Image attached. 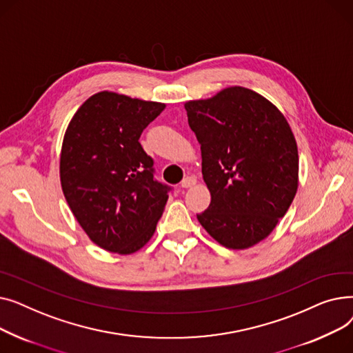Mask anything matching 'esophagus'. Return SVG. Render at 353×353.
Wrapping results in <instances>:
<instances>
[{
  "mask_svg": "<svg viewBox=\"0 0 353 353\" xmlns=\"http://www.w3.org/2000/svg\"><path fill=\"white\" fill-rule=\"evenodd\" d=\"M194 184H196V179H194V177H186V179H184V180L180 183V188L189 189V188L194 186Z\"/></svg>",
  "mask_w": 353,
  "mask_h": 353,
  "instance_id": "esophagus-1",
  "label": "esophagus"
}]
</instances>
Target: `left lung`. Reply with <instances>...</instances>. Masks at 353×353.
<instances>
[{"instance_id":"8db88e82","label":"left lung","mask_w":353,"mask_h":353,"mask_svg":"<svg viewBox=\"0 0 353 353\" xmlns=\"http://www.w3.org/2000/svg\"><path fill=\"white\" fill-rule=\"evenodd\" d=\"M201 148V173L212 194L197 214L220 245L246 249L285 216L298 190L299 157L292 130L270 101L230 87L184 104Z\"/></svg>"}]
</instances>
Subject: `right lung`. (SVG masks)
Wrapping results in <instances>:
<instances>
[{
	"label": "right lung",
	"instance_id": "obj_1",
	"mask_svg": "<svg viewBox=\"0 0 353 353\" xmlns=\"http://www.w3.org/2000/svg\"><path fill=\"white\" fill-rule=\"evenodd\" d=\"M164 104L97 92L64 136L60 177L68 206L100 248L128 254L153 236L172 186L154 179V160L139 141Z\"/></svg>",
	"mask_w": 353,
	"mask_h": 353
}]
</instances>
